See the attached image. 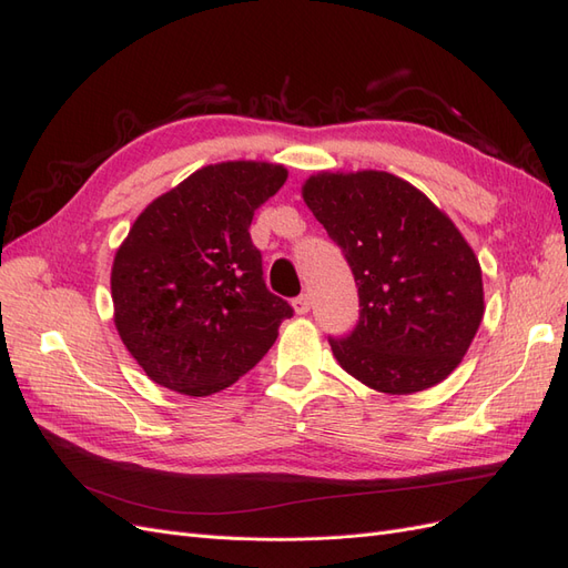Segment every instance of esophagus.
<instances>
[{
	"mask_svg": "<svg viewBox=\"0 0 568 568\" xmlns=\"http://www.w3.org/2000/svg\"><path fill=\"white\" fill-rule=\"evenodd\" d=\"M292 306H295V311H297L300 316H304V314H308V308H311V297L308 295H300V297L292 300Z\"/></svg>",
	"mask_w": 568,
	"mask_h": 568,
	"instance_id": "34e87169",
	"label": "esophagus"
}]
</instances>
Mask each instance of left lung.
Returning a JSON list of instances; mask_svg holds the SVG:
<instances>
[{
	"mask_svg": "<svg viewBox=\"0 0 568 568\" xmlns=\"http://www.w3.org/2000/svg\"><path fill=\"white\" fill-rule=\"evenodd\" d=\"M306 207L342 247L358 285V323L331 337L342 368L382 394L446 379L484 318L477 254L432 200L389 172H318Z\"/></svg>",
	"mask_w": 568,
	"mask_h": 568,
	"instance_id": "obj_1",
	"label": "left lung"
}]
</instances>
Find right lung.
Instances as JSON below:
<instances>
[{"label": "right lung", "mask_w": 568, "mask_h": 568, "mask_svg": "<svg viewBox=\"0 0 568 568\" xmlns=\"http://www.w3.org/2000/svg\"><path fill=\"white\" fill-rule=\"evenodd\" d=\"M283 164H207L145 207L118 247L115 327L160 387L222 392L262 361L292 316L268 292L252 245L254 210L285 184Z\"/></svg>", "instance_id": "1"}]
</instances>
